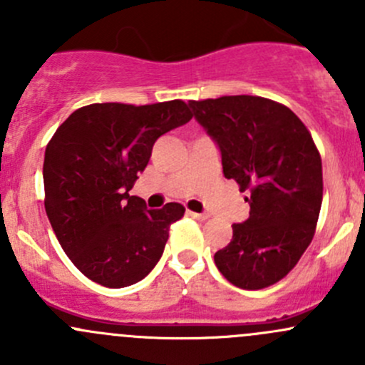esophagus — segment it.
Wrapping results in <instances>:
<instances>
[{"label": "esophagus", "mask_w": 365, "mask_h": 365, "mask_svg": "<svg viewBox=\"0 0 365 365\" xmlns=\"http://www.w3.org/2000/svg\"><path fill=\"white\" fill-rule=\"evenodd\" d=\"M187 213H189L190 217H194V219H197V220L208 219V215H206V213H197V212H192V210H187Z\"/></svg>", "instance_id": "1"}]
</instances>
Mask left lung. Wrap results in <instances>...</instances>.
<instances>
[{"instance_id": "left-lung-1", "label": "left lung", "mask_w": 365, "mask_h": 365, "mask_svg": "<svg viewBox=\"0 0 365 365\" xmlns=\"http://www.w3.org/2000/svg\"><path fill=\"white\" fill-rule=\"evenodd\" d=\"M189 106L219 145L224 176L251 206L213 256L217 268L237 288H268L295 268L314 237L323 200L318 148L300 118L270 98L226 95Z\"/></svg>"}]
</instances>
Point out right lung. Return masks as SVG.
Instances as JSON below:
<instances>
[{
  "mask_svg": "<svg viewBox=\"0 0 365 365\" xmlns=\"http://www.w3.org/2000/svg\"><path fill=\"white\" fill-rule=\"evenodd\" d=\"M192 118L183 101L148 106L104 102L73 111L47 143L46 213L73 264L106 288L145 279L164 252L180 203L146 210L130 196L153 143Z\"/></svg>",
  "mask_w": 365,
  "mask_h": 365,
  "instance_id": "add662e5",
  "label": "right lung"
}]
</instances>
